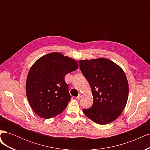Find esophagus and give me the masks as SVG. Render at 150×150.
Segmentation results:
<instances>
[{
  "mask_svg": "<svg viewBox=\"0 0 150 150\" xmlns=\"http://www.w3.org/2000/svg\"><path fill=\"white\" fill-rule=\"evenodd\" d=\"M81 97H82V94H79L78 96L76 97V99H81Z\"/></svg>",
  "mask_w": 150,
  "mask_h": 150,
  "instance_id": "esophagus-1",
  "label": "esophagus"
}]
</instances>
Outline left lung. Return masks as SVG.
I'll use <instances>...</instances> for the list:
<instances>
[{
	"mask_svg": "<svg viewBox=\"0 0 150 150\" xmlns=\"http://www.w3.org/2000/svg\"><path fill=\"white\" fill-rule=\"evenodd\" d=\"M81 72L92 91L93 104L83 112L94 122L106 125L118 117L126 105L128 82L122 68L106 58L79 60Z\"/></svg>",
	"mask_w": 150,
	"mask_h": 150,
	"instance_id": "obj_1",
	"label": "left lung"
}]
</instances>
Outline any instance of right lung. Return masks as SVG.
<instances>
[{
    "mask_svg": "<svg viewBox=\"0 0 150 150\" xmlns=\"http://www.w3.org/2000/svg\"><path fill=\"white\" fill-rule=\"evenodd\" d=\"M78 68L74 59L57 52L46 54L34 63L27 77L25 91L36 115L49 119L65 110L71 96L64 78Z\"/></svg>",
    "mask_w": 150,
    "mask_h": 150,
    "instance_id": "right-lung-1",
    "label": "right lung"
}]
</instances>
